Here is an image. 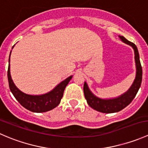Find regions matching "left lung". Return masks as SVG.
<instances>
[{
	"label": "left lung",
	"mask_w": 148,
	"mask_h": 148,
	"mask_svg": "<svg viewBox=\"0 0 148 148\" xmlns=\"http://www.w3.org/2000/svg\"><path fill=\"white\" fill-rule=\"evenodd\" d=\"M119 38L122 42L132 46V49H134L135 66H136V76H135V79L132 86L126 92L117 97L112 98V99H102L97 97L91 92L87 84L85 82L84 84V94L85 99H86L87 104L92 109L100 112L114 113L123 110L133 100L141 86L143 70H142L141 64H140L138 48L135 46V44L127 41L122 36H119Z\"/></svg>",
	"instance_id": "8db88e82"
}]
</instances>
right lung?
Returning a JSON list of instances; mask_svg holds the SVG:
<instances>
[{
	"label": "right lung",
	"instance_id": "right-lung-1",
	"mask_svg": "<svg viewBox=\"0 0 148 148\" xmlns=\"http://www.w3.org/2000/svg\"><path fill=\"white\" fill-rule=\"evenodd\" d=\"M13 47L14 46H13ZM10 53L9 59H8V79L10 92H12L16 100L23 107L33 112H45L53 110V108L57 107L63 97L64 91L66 86L71 79L73 76L69 77L68 78L56 85L51 91L47 92V93L40 95H28V94L21 92L13 83L10 71Z\"/></svg>",
	"mask_w": 148,
	"mask_h": 148
}]
</instances>
